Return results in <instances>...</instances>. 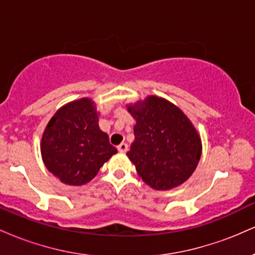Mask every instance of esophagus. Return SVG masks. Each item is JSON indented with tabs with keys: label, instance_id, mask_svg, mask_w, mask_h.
Masks as SVG:
<instances>
[{
	"label": "esophagus",
	"instance_id": "34e87169",
	"mask_svg": "<svg viewBox=\"0 0 255 255\" xmlns=\"http://www.w3.org/2000/svg\"><path fill=\"white\" fill-rule=\"evenodd\" d=\"M118 150L119 152H121V153H125V152H127L128 150V145L126 144V142H122V144H120L118 146Z\"/></svg>",
	"mask_w": 255,
	"mask_h": 255
}]
</instances>
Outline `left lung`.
Segmentation results:
<instances>
[{"mask_svg": "<svg viewBox=\"0 0 255 255\" xmlns=\"http://www.w3.org/2000/svg\"><path fill=\"white\" fill-rule=\"evenodd\" d=\"M136 121L127 156L142 181L157 191H169L192 176L201 157L198 130L180 108L168 99L147 96L127 104Z\"/></svg>", "mask_w": 255, "mask_h": 255, "instance_id": "1", "label": "left lung"}]
</instances>
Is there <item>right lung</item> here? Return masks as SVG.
Here are the masks:
<instances>
[{"label":"right lung","mask_w":255,"mask_h":255,"mask_svg":"<svg viewBox=\"0 0 255 255\" xmlns=\"http://www.w3.org/2000/svg\"><path fill=\"white\" fill-rule=\"evenodd\" d=\"M99 113L89 97L61 107L43 131L40 153L44 165L61 182H90L118 150L99 128Z\"/></svg>","instance_id":"obj_1"}]
</instances>
